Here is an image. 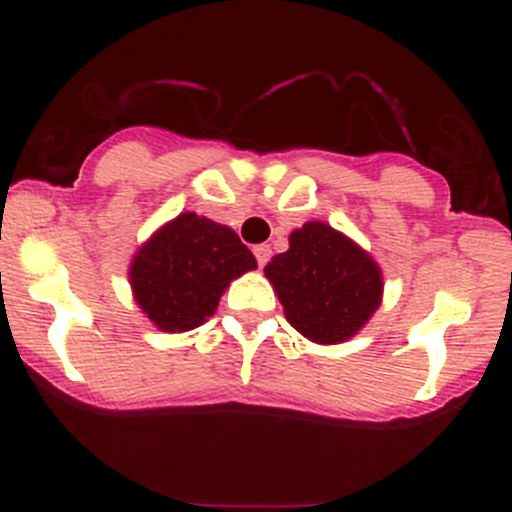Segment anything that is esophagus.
<instances>
[{
    "label": "esophagus",
    "mask_w": 512,
    "mask_h": 512,
    "mask_svg": "<svg viewBox=\"0 0 512 512\" xmlns=\"http://www.w3.org/2000/svg\"><path fill=\"white\" fill-rule=\"evenodd\" d=\"M255 257H257V265L265 267L267 260L272 257V247L270 245H257L255 247Z\"/></svg>",
    "instance_id": "obj_1"
}]
</instances>
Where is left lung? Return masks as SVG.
Listing matches in <instances>:
<instances>
[{
    "mask_svg": "<svg viewBox=\"0 0 512 512\" xmlns=\"http://www.w3.org/2000/svg\"><path fill=\"white\" fill-rule=\"evenodd\" d=\"M287 322L317 344L352 339L379 309L381 270L369 252L327 223H304L265 267Z\"/></svg>",
    "mask_w": 512,
    "mask_h": 512,
    "instance_id": "1",
    "label": "left lung"
}]
</instances>
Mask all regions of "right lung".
<instances>
[{"instance_id":"obj_1","label":"right lung","mask_w":512,"mask_h":512,"mask_svg":"<svg viewBox=\"0 0 512 512\" xmlns=\"http://www.w3.org/2000/svg\"><path fill=\"white\" fill-rule=\"evenodd\" d=\"M255 267V255L232 227L180 213L138 247L128 280L160 332H188L213 317L232 280Z\"/></svg>"}]
</instances>
